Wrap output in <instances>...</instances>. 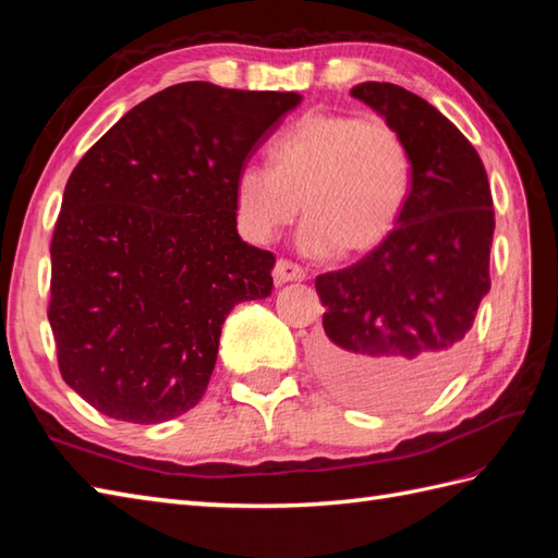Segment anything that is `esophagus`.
Here are the masks:
<instances>
[{
    "mask_svg": "<svg viewBox=\"0 0 558 558\" xmlns=\"http://www.w3.org/2000/svg\"><path fill=\"white\" fill-rule=\"evenodd\" d=\"M304 278H306L304 268L292 264V260H286V258H280L276 268H272V280H276V286H286V282H298Z\"/></svg>",
    "mask_w": 558,
    "mask_h": 558,
    "instance_id": "esophagus-1",
    "label": "esophagus"
}]
</instances>
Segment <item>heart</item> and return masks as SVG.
<instances>
[{"instance_id": "b5f03b06", "label": "heart", "mask_w": 558, "mask_h": 558, "mask_svg": "<svg viewBox=\"0 0 558 558\" xmlns=\"http://www.w3.org/2000/svg\"><path fill=\"white\" fill-rule=\"evenodd\" d=\"M410 184V156L393 126L310 112L268 146V170L244 165L236 172V225L248 242L266 244L302 208L304 254H369L396 230Z\"/></svg>"}]
</instances>
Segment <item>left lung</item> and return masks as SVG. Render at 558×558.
Masks as SVG:
<instances>
[{
	"label": "left lung",
	"mask_w": 558,
	"mask_h": 558,
	"mask_svg": "<svg viewBox=\"0 0 558 558\" xmlns=\"http://www.w3.org/2000/svg\"><path fill=\"white\" fill-rule=\"evenodd\" d=\"M350 96L396 129L412 184L384 244L316 278L326 314L314 364L352 405L402 410L432 398L465 357L492 288V189L477 150L424 98L378 81Z\"/></svg>",
	"instance_id": "left-lung-1"
}]
</instances>
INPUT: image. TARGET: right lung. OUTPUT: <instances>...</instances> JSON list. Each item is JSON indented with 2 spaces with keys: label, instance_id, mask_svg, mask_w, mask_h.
<instances>
[{
  "label": "right lung",
  "instance_id": "add662e5",
  "mask_svg": "<svg viewBox=\"0 0 558 558\" xmlns=\"http://www.w3.org/2000/svg\"><path fill=\"white\" fill-rule=\"evenodd\" d=\"M300 102L177 83L78 160L52 234L47 318L62 378L98 412L160 424L204 398L225 318L272 290L276 256L236 232V172Z\"/></svg>",
  "mask_w": 558,
  "mask_h": 558
}]
</instances>
